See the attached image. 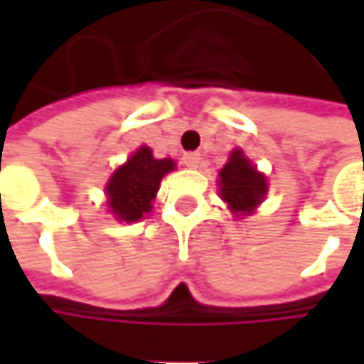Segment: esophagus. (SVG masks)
<instances>
[{
	"label": "esophagus",
	"instance_id": "obj_1",
	"mask_svg": "<svg viewBox=\"0 0 364 364\" xmlns=\"http://www.w3.org/2000/svg\"><path fill=\"white\" fill-rule=\"evenodd\" d=\"M200 154L198 151H187L185 156H183V164L187 166V168H196L198 164H200Z\"/></svg>",
	"mask_w": 364,
	"mask_h": 364
}]
</instances>
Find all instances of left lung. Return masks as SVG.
<instances>
[{
  "mask_svg": "<svg viewBox=\"0 0 364 364\" xmlns=\"http://www.w3.org/2000/svg\"><path fill=\"white\" fill-rule=\"evenodd\" d=\"M221 177V198L230 204L234 213H251L263 200L267 191V181L251 166V162L236 149L230 162L219 173Z\"/></svg>",
  "mask_w": 364,
  "mask_h": 364,
  "instance_id": "8db88e82",
  "label": "left lung"
}]
</instances>
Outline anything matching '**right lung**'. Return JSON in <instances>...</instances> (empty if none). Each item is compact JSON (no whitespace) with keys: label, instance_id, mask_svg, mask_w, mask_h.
Returning a JSON list of instances; mask_svg holds the SVG:
<instances>
[{"label":"right lung","instance_id":"1","mask_svg":"<svg viewBox=\"0 0 364 364\" xmlns=\"http://www.w3.org/2000/svg\"><path fill=\"white\" fill-rule=\"evenodd\" d=\"M173 168V160H156L149 147H141L124 166L113 173L107 183L111 213L119 221H139L151 210V200L160 189L162 177Z\"/></svg>","mask_w":364,"mask_h":364}]
</instances>
